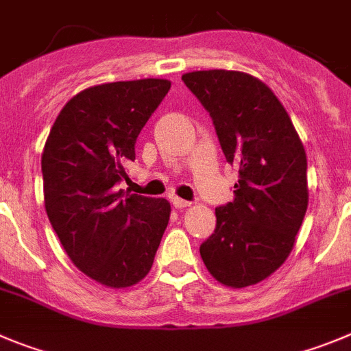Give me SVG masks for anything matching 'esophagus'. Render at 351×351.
Here are the masks:
<instances>
[{"instance_id":"obj_1","label":"esophagus","mask_w":351,"mask_h":351,"mask_svg":"<svg viewBox=\"0 0 351 351\" xmlns=\"http://www.w3.org/2000/svg\"><path fill=\"white\" fill-rule=\"evenodd\" d=\"M172 205L176 208H186V207H189V202H186V200H182V198H178V197H172Z\"/></svg>"}]
</instances>
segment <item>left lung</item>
<instances>
[{
	"label": "left lung",
	"instance_id": "8db88e82",
	"mask_svg": "<svg viewBox=\"0 0 351 351\" xmlns=\"http://www.w3.org/2000/svg\"><path fill=\"white\" fill-rule=\"evenodd\" d=\"M214 121L228 163L239 169L234 200L215 208L200 245L208 273L226 287L259 284L280 268L308 207L306 153L271 88L226 69L182 75Z\"/></svg>",
	"mask_w": 351,
	"mask_h": 351
}]
</instances>
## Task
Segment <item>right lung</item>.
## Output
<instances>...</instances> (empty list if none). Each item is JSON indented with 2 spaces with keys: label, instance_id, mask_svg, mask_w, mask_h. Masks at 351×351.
<instances>
[{
  "label": "right lung",
  "instance_id": "right-lung-1",
  "mask_svg": "<svg viewBox=\"0 0 351 351\" xmlns=\"http://www.w3.org/2000/svg\"><path fill=\"white\" fill-rule=\"evenodd\" d=\"M170 90L144 78L90 86L69 99L41 154L45 208L73 265L111 289L149 273L170 204L118 189L136 141Z\"/></svg>",
  "mask_w": 351,
  "mask_h": 351
}]
</instances>
